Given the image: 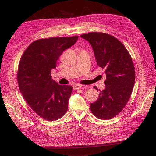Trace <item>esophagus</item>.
Here are the masks:
<instances>
[{"label": "esophagus", "mask_w": 156, "mask_h": 156, "mask_svg": "<svg viewBox=\"0 0 156 156\" xmlns=\"http://www.w3.org/2000/svg\"><path fill=\"white\" fill-rule=\"evenodd\" d=\"M83 86L81 85V84H79V83H76V84L73 85V89L74 90H78L80 88H81V87H82Z\"/></svg>", "instance_id": "obj_1"}]
</instances>
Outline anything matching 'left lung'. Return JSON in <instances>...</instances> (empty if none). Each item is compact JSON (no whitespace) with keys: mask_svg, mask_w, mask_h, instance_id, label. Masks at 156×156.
<instances>
[{"mask_svg":"<svg viewBox=\"0 0 156 156\" xmlns=\"http://www.w3.org/2000/svg\"><path fill=\"white\" fill-rule=\"evenodd\" d=\"M80 37L90 43L98 65L105 69L106 75L105 89L90 104L91 111L99 119H111L121 112L130 98L135 81L134 64L125 47L112 35L91 32Z\"/></svg>","mask_w":156,"mask_h":156,"instance_id":"8db88e82","label":"left lung"}]
</instances>
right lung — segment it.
Instances as JSON below:
<instances>
[{"label": "right lung", "instance_id": "1", "mask_svg": "<svg viewBox=\"0 0 156 156\" xmlns=\"http://www.w3.org/2000/svg\"><path fill=\"white\" fill-rule=\"evenodd\" d=\"M78 37H51L31 43L20 61L17 74L23 98L39 117L53 121L68 109L73 87L59 85L51 78V71L64 51L73 46Z\"/></svg>", "mask_w": 156, "mask_h": 156}]
</instances>
